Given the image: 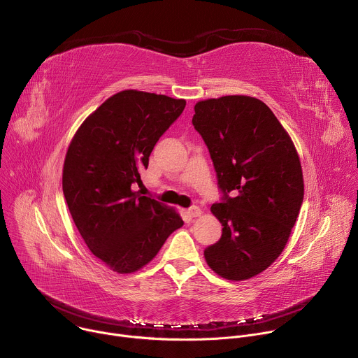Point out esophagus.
I'll list each match as a JSON object with an SVG mask.
<instances>
[{
    "instance_id": "obj_1",
    "label": "esophagus",
    "mask_w": 358,
    "mask_h": 358,
    "mask_svg": "<svg viewBox=\"0 0 358 358\" xmlns=\"http://www.w3.org/2000/svg\"><path fill=\"white\" fill-rule=\"evenodd\" d=\"M188 214H189V217L195 218V217H199V215H201V210H199L198 207L192 206V207H189V208H188Z\"/></svg>"
}]
</instances>
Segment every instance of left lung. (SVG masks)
<instances>
[{
  "label": "left lung",
  "mask_w": 358,
  "mask_h": 358,
  "mask_svg": "<svg viewBox=\"0 0 358 358\" xmlns=\"http://www.w3.org/2000/svg\"><path fill=\"white\" fill-rule=\"evenodd\" d=\"M194 110L222 194L211 207L222 235L203 257L225 279H249L278 259L297 220L304 194L297 151L259 99L224 96Z\"/></svg>",
  "instance_id": "obj_1"
}]
</instances>
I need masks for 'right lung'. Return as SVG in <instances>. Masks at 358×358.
<instances>
[{
  "mask_svg": "<svg viewBox=\"0 0 358 358\" xmlns=\"http://www.w3.org/2000/svg\"><path fill=\"white\" fill-rule=\"evenodd\" d=\"M184 108V99L123 90L101 103L71 141L62 176L69 213L92 253L117 273L147 265L184 224L174 210L131 189Z\"/></svg>",
  "mask_w": 358,
  "mask_h": 358,
  "instance_id": "obj_1",
  "label": "right lung"
}]
</instances>
